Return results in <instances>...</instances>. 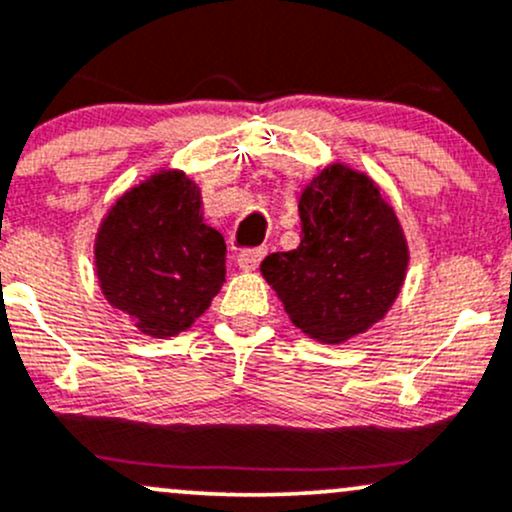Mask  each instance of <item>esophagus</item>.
<instances>
[{"label":"esophagus","mask_w":512,"mask_h":512,"mask_svg":"<svg viewBox=\"0 0 512 512\" xmlns=\"http://www.w3.org/2000/svg\"><path fill=\"white\" fill-rule=\"evenodd\" d=\"M267 247H252V250H243L238 255V267L245 269V272H252V269L260 267V262L265 260Z\"/></svg>","instance_id":"34e87169"}]
</instances>
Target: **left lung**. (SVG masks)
Listing matches in <instances>:
<instances>
[{
  "label": "left lung",
  "mask_w": 512,
  "mask_h": 512,
  "mask_svg": "<svg viewBox=\"0 0 512 512\" xmlns=\"http://www.w3.org/2000/svg\"><path fill=\"white\" fill-rule=\"evenodd\" d=\"M301 245L260 269L291 323L328 345L372 328L406 279L408 245L396 213L367 174L325 167L301 192Z\"/></svg>",
  "instance_id": "8db88e82"
}]
</instances>
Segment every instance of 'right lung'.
<instances>
[{"label":"right lung","mask_w":512,"mask_h":512,"mask_svg":"<svg viewBox=\"0 0 512 512\" xmlns=\"http://www.w3.org/2000/svg\"><path fill=\"white\" fill-rule=\"evenodd\" d=\"M94 257L106 301L153 338L187 330L226 282V240L204 223L184 172H157L123 194L101 221Z\"/></svg>","instance_id":"obj_1"}]
</instances>
